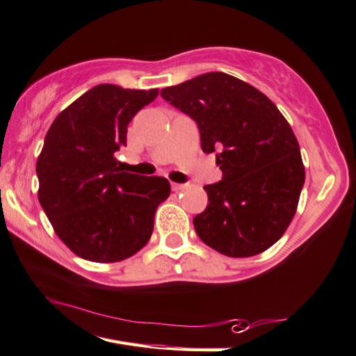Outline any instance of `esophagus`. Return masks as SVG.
Segmentation results:
<instances>
[{"mask_svg":"<svg viewBox=\"0 0 356 356\" xmlns=\"http://www.w3.org/2000/svg\"><path fill=\"white\" fill-rule=\"evenodd\" d=\"M171 188H172V191H180V190H184V188H186V185H182V184H171Z\"/></svg>","mask_w":356,"mask_h":356,"instance_id":"esophagus-1","label":"esophagus"}]
</instances>
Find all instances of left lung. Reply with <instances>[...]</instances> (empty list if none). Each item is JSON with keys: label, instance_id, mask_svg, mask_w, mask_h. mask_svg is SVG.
I'll use <instances>...</instances> for the list:
<instances>
[{"label": "left lung", "instance_id": "obj_1", "mask_svg": "<svg viewBox=\"0 0 356 356\" xmlns=\"http://www.w3.org/2000/svg\"><path fill=\"white\" fill-rule=\"evenodd\" d=\"M160 95L197 122L205 154L219 151L222 180L204 186L209 205L193 219L200 240L234 258L269 249L293 221L305 182L285 116L260 90L221 71Z\"/></svg>", "mask_w": 356, "mask_h": 356}]
</instances>
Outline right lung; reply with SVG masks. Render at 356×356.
I'll return each instance as SVG.
<instances>
[{
  "mask_svg": "<svg viewBox=\"0 0 356 356\" xmlns=\"http://www.w3.org/2000/svg\"><path fill=\"white\" fill-rule=\"evenodd\" d=\"M159 88L99 83L56 116L37 159L38 200L57 236L77 257L126 260L149 241L157 207L171 185L121 171L115 152L127 126Z\"/></svg>",
  "mask_w": 356,
  "mask_h": 356,
  "instance_id": "right-lung-1",
  "label": "right lung"
}]
</instances>
